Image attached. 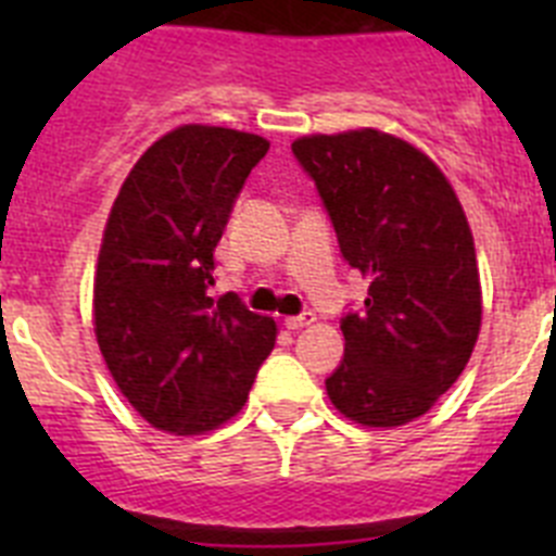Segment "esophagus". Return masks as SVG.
<instances>
[{
    "mask_svg": "<svg viewBox=\"0 0 556 556\" xmlns=\"http://www.w3.org/2000/svg\"><path fill=\"white\" fill-rule=\"evenodd\" d=\"M314 320H317L314 314H298V317H283V326H287L289 331H301V328L312 326Z\"/></svg>",
    "mask_w": 556,
    "mask_h": 556,
    "instance_id": "1",
    "label": "esophagus"
}]
</instances>
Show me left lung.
<instances>
[{
	"instance_id": "8db88e82",
	"label": "left lung",
	"mask_w": 556,
	"mask_h": 556,
	"mask_svg": "<svg viewBox=\"0 0 556 556\" xmlns=\"http://www.w3.org/2000/svg\"><path fill=\"white\" fill-rule=\"evenodd\" d=\"M292 152L320 189L365 308L345 314V358L326 390L348 420L395 429L462 376L481 331L473 233L443 169L376 127L312 132Z\"/></svg>"
}]
</instances>
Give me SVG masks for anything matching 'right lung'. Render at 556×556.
<instances>
[{
	"instance_id": "obj_1",
	"label": "right lung",
	"mask_w": 556,
	"mask_h": 556,
	"mask_svg": "<svg viewBox=\"0 0 556 556\" xmlns=\"http://www.w3.org/2000/svg\"><path fill=\"white\" fill-rule=\"evenodd\" d=\"M269 141L180 125L144 150L108 214L94 273V333L127 404L175 437L242 412L275 348L273 317L233 292L208 298L214 248Z\"/></svg>"
}]
</instances>
